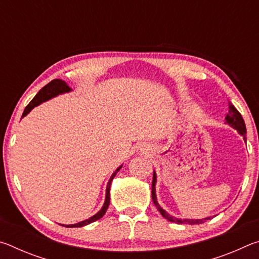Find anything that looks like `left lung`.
Returning a JSON list of instances; mask_svg holds the SVG:
<instances>
[{
    "label": "left lung",
    "mask_w": 259,
    "mask_h": 259,
    "mask_svg": "<svg viewBox=\"0 0 259 259\" xmlns=\"http://www.w3.org/2000/svg\"><path fill=\"white\" fill-rule=\"evenodd\" d=\"M225 120H226V123H229L232 126V128L236 129V130L239 131L240 135L243 136V139L244 140L247 139V137H245V124H244V121L242 119V116H241L240 112L234 107V105H232L231 103H230V111H229V113H227ZM155 183H156V175H155V172H153L152 200H153V202H154L156 209L159 210L160 213L165 219H168V221L174 222V223H178V224H191V225L202 224V223H204V221L211 219V217H208V218H204V219H178V218H175L172 216H170V214L168 212H165L164 210L160 207V204L157 203L156 195H155Z\"/></svg>",
    "instance_id": "8db88e82"
}]
</instances>
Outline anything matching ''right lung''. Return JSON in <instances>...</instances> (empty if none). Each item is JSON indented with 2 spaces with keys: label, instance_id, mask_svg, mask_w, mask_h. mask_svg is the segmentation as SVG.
Wrapping results in <instances>:
<instances>
[{
  "label": "right lung",
  "instance_id": "obj_1",
  "mask_svg": "<svg viewBox=\"0 0 259 259\" xmlns=\"http://www.w3.org/2000/svg\"><path fill=\"white\" fill-rule=\"evenodd\" d=\"M68 91H71V88H69L66 82L63 81V80H59V78H56V80H52L51 82L48 83L47 85H45L42 88V89L38 91L37 95L35 96V97L32 99V102H30L27 106H26L25 111L23 113V116H26L27 114L32 111V109L37 106V105H40L41 103L46 102V100L50 99L52 97H55V96L59 95V94H64V93H68ZM122 168V165L119 166V168L116 169V171L112 175L111 179H109V182L107 184V188H106V199H105V203L103 205V208L100 209V211L97 212L95 214V216L90 217L89 219H87V221H83L77 223V224H74V225H66V227H82V226H85L88 224H90V223H94L96 221H98V219L102 218L105 212H106V210L109 205V188H111V183L113 181V178L115 177V175L117 174V171ZM64 226V225H63Z\"/></svg>",
  "mask_w": 259,
  "mask_h": 259
}]
</instances>
